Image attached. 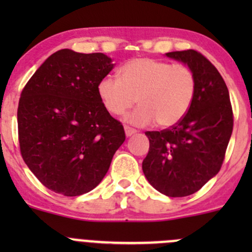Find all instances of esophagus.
<instances>
[{"mask_svg":"<svg viewBox=\"0 0 252 252\" xmlns=\"http://www.w3.org/2000/svg\"><path fill=\"white\" fill-rule=\"evenodd\" d=\"M124 130H126V136H131V135H133V134L138 133V130H136V129L130 128V126H124Z\"/></svg>","mask_w":252,"mask_h":252,"instance_id":"obj_1","label":"esophagus"}]
</instances>
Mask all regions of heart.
<instances>
[{"label":"heart","mask_w":252,"mask_h":252,"mask_svg":"<svg viewBox=\"0 0 252 252\" xmlns=\"http://www.w3.org/2000/svg\"><path fill=\"white\" fill-rule=\"evenodd\" d=\"M97 91L106 110L114 116L139 102L141 106L126 117L129 123L147 126L156 121L161 128H169L191 108L196 77L188 65L134 58L121 68V78L107 75L101 79Z\"/></svg>","instance_id":"b5f03b06"}]
</instances>
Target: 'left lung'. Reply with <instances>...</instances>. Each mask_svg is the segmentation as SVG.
Wrapping results in <instances>:
<instances>
[{"label":"left lung","mask_w":252,"mask_h":252,"mask_svg":"<svg viewBox=\"0 0 252 252\" xmlns=\"http://www.w3.org/2000/svg\"><path fill=\"white\" fill-rule=\"evenodd\" d=\"M166 56L194 72L196 95L179 123L145 133L150 149L142 172L161 194L183 197L196 192L220 172L232 136L233 110L222 75L205 56L195 50Z\"/></svg>","instance_id":"left-lung-1"}]
</instances>
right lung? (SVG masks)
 I'll return each mask as SVG.
<instances>
[{
	"instance_id": "right-lung-1",
	"label": "right lung",
	"mask_w": 252,
	"mask_h": 252,
	"mask_svg": "<svg viewBox=\"0 0 252 252\" xmlns=\"http://www.w3.org/2000/svg\"><path fill=\"white\" fill-rule=\"evenodd\" d=\"M103 53L51 55L22 91L18 136L23 159L52 191L79 196L97 187L124 140L97 86L113 68Z\"/></svg>"
}]
</instances>
